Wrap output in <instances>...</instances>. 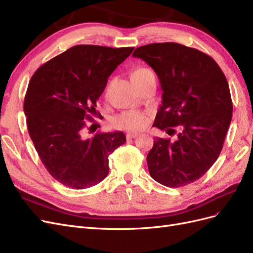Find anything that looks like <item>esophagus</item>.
I'll return each instance as SVG.
<instances>
[{"label":"esophagus","mask_w":253,"mask_h":253,"mask_svg":"<svg viewBox=\"0 0 253 253\" xmlns=\"http://www.w3.org/2000/svg\"><path fill=\"white\" fill-rule=\"evenodd\" d=\"M137 136H138V134H137V133H127L126 134V139H134V138H136Z\"/></svg>","instance_id":"obj_1"}]
</instances>
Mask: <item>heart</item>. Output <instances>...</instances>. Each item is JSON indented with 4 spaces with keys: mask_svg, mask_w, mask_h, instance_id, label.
Wrapping results in <instances>:
<instances>
[{
    "mask_svg": "<svg viewBox=\"0 0 253 253\" xmlns=\"http://www.w3.org/2000/svg\"><path fill=\"white\" fill-rule=\"evenodd\" d=\"M153 74L149 68L141 67L136 70L132 76L135 75H145ZM149 122V116L145 112L137 111V110H128L125 111L118 115H116L112 119V125L114 127L119 129H125V131L135 132L140 131L143 127L147 126Z\"/></svg>",
    "mask_w": 253,
    "mask_h": 253,
    "instance_id": "1",
    "label": "heart"
}]
</instances>
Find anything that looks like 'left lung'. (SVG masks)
Masks as SVG:
<instances>
[{"instance_id":"obj_1","label":"left lung","mask_w":253,"mask_h":253,"mask_svg":"<svg viewBox=\"0 0 253 253\" xmlns=\"http://www.w3.org/2000/svg\"><path fill=\"white\" fill-rule=\"evenodd\" d=\"M158 76L163 103L154 126L175 132L154 139L147 156L153 179L179 188L200 179L216 162L232 118L230 89L223 71L207 53L178 43H152L136 48Z\"/></svg>"}]
</instances>
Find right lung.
Instances as JSON below:
<instances>
[{"mask_svg": "<svg viewBox=\"0 0 253 253\" xmlns=\"http://www.w3.org/2000/svg\"><path fill=\"white\" fill-rule=\"evenodd\" d=\"M133 49L76 45L41 65L29 81L24 99L29 136L48 173L65 187L84 189L103 180L110 154L126 142L122 132L84 138L83 131L85 120L97 115L108 78Z\"/></svg>", "mask_w": 253, "mask_h": 253, "instance_id": "obj_1", "label": "right lung"}]
</instances>
